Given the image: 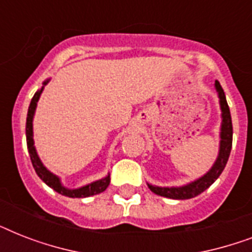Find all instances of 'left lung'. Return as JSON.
Returning a JSON list of instances; mask_svg holds the SVG:
<instances>
[{
	"label": "left lung",
	"mask_w": 252,
	"mask_h": 252,
	"mask_svg": "<svg viewBox=\"0 0 252 252\" xmlns=\"http://www.w3.org/2000/svg\"><path fill=\"white\" fill-rule=\"evenodd\" d=\"M216 89L219 91L220 96V104H221V110H222V126H221V146H220V154L217 161L213 165V167L200 179L192 182V183L184 186V187H171V188H162V187H154L150 186L149 188L154 193L159 196H165L168 199H176V200H184L191 199L195 196L200 195L204 192L209 186L215 183L216 179L221 175L223 168L226 166L229 156H230L231 144H233V124H231V116L230 110L227 106L226 98H225V93H223L222 87L220 85L219 81H216Z\"/></svg>",
	"instance_id": "left-lung-1"
}]
</instances>
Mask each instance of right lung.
Masks as SVG:
<instances>
[{
    "mask_svg": "<svg viewBox=\"0 0 252 252\" xmlns=\"http://www.w3.org/2000/svg\"><path fill=\"white\" fill-rule=\"evenodd\" d=\"M48 81H45L44 85H47ZM41 91H43V87L41 90L36 91L35 95L31 99V103H30L29 107V114H27V122H26V138H27V148H29L30 157H31V162H32V166L35 168V171L39 175L43 182H44L47 186H49L51 188H53L55 191L61 193V195L68 196V197H89V196L96 195V193H100L108 187L110 184V176H106L100 180H96L94 183L87 184L85 187L77 188V189H68L61 186L60 179L57 178L56 175H53L52 172H49L47 168L43 166L41 161L39 159L36 154V150H35V146H33V138H32V118L33 112H35V108H36V103L39 100V96H40Z\"/></svg>",
    "mask_w": 252,
    "mask_h": 252,
    "instance_id": "right-lung-1",
    "label": "right lung"
}]
</instances>
